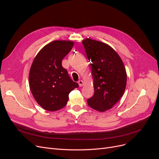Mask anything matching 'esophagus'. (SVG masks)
Segmentation results:
<instances>
[{
  "instance_id": "1",
  "label": "esophagus",
  "mask_w": 159,
  "mask_h": 159,
  "mask_svg": "<svg viewBox=\"0 0 159 159\" xmlns=\"http://www.w3.org/2000/svg\"><path fill=\"white\" fill-rule=\"evenodd\" d=\"M78 83H79V86H80V87H81V86H83V81H82V80H79Z\"/></svg>"
}]
</instances>
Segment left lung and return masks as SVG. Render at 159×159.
<instances>
[{
	"label": "left lung",
	"mask_w": 159,
	"mask_h": 159,
	"mask_svg": "<svg viewBox=\"0 0 159 159\" xmlns=\"http://www.w3.org/2000/svg\"><path fill=\"white\" fill-rule=\"evenodd\" d=\"M91 61L95 93L87 100L89 107L98 111L110 110L124 94L127 75L119 55L107 44L86 39L82 42Z\"/></svg>",
	"instance_id": "left-lung-1"
}]
</instances>
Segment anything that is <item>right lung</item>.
I'll return each mask as SVG.
<instances>
[{"label":"right lung","instance_id":"obj_1","mask_svg":"<svg viewBox=\"0 0 159 159\" xmlns=\"http://www.w3.org/2000/svg\"><path fill=\"white\" fill-rule=\"evenodd\" d=\"M73 46V42L55 40L45 46L33 60L29 74L30 90L44 110L54 111L64 107L69 94L79 87L62 66V61Z\"/></svg>","mask_w":159,"mask_h":159}]
</instances>
